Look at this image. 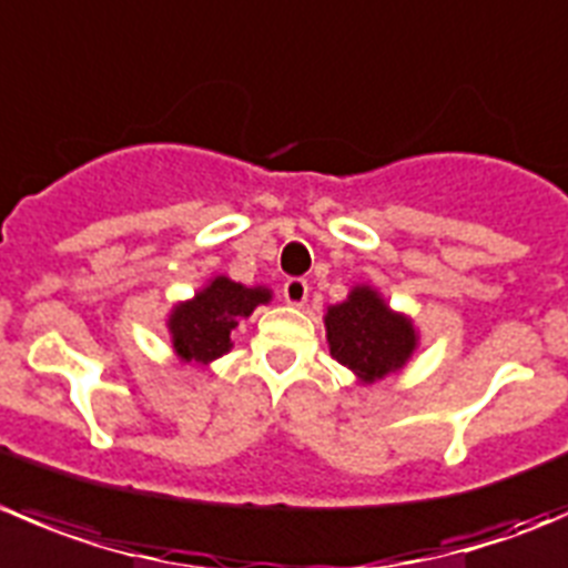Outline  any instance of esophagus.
Masks as SVG:
<instances>
[{"mask_svg":"<svg viewBox=\"0 0 568 568\" xmlns=\"http://www.w3.org/2000/svg\"><path fill=\"white\" fill-rule=\"evenodd\" d=\"M283 300L288 302V305H305V300H307V283H305V280H302V277L285 280Z\"/></svg>","mask_w":568,"mask_h":568,"instance_id":"esophagus-1","label":"esophagus"}]
</instances>
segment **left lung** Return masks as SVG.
Here are the masks:
<instances>
[{
    "label": "left lung",
    "instance_id": "obj_1",
    "mask_svg": "<svg viewBox=\"0 0 568 568\" xmlns=\"http://www.w3.org/2000/svg\"><path fill=\"white\" fill-rule=\"evenodd\" d=\"M324 327L329 355L349 368L361 385L396 374L418 349L413 318L394 311L372 285H355L341 305H329Z\"/></svg>",
    "mask_w": 568,
    "mask_h": 568
}]
</instances>
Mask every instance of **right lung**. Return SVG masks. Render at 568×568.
I'll list each match as a JSON object with an SVG mask.
<instances>
[{"label":"right lung","instance_id":"right-lung-1","mask_svg":"<svg viewBox=\"0 0 568 568\" xmlns=\"http://www.w3.org/2000/svg\"><path fill=\"white\" fill-rule=\"evenodd\" d=\"M272 291L266 285H241L235 280L219 277L207 280L191 300L178 302L169 313V335H172L174 355L180 363H200L207 366L224 352H230L233 341L230 333L239 327V318H250L257 305H268Z\"/></svg>","mask_w":568,"mask_h":568}]
</instances>
